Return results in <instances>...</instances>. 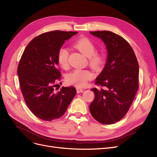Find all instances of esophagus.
Wrapping results in <instances>:
<instances>
[{
    "instance_id": "1",
    "label": "esophagus",
    "mask_w": 157,
    "mask_h": 157,
    "mask_svg": "<svg viewBox=\"0 0 157 157\" xmlns=\"http://www.w3.org/2000/svg\"><path fill=\"white\" fill-rule=\"evenodd\" d=\"M76 91H77V93H82L83 92L84 90L83 88H76Z\"/></svg>"
}]
</instances>
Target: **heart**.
<instances>
[{
    "label": "heart",
    "instance_id": "b5f03b06",
    "mask_svg": "<svg viewBox=\"0 0 157 157\" xmlns=\"http://www.w3.org/2000/svg\"><path fill=\"white\" fill-rule=\"evenodd\" d=\"M74 46L86 57L89 58V62L94 69H99L105 63V58L103 53L95 52V47L91 40L87 38H80L74 43ZM69 51L66 47L60 48L58 52V62L63 69L68 66ZM92 72L86 69H78L67 75V81L71 85L79 87L85 86L88 81L93 78Z\"/></svg>",
    "mask_w": 157,
    "mask_h": 157
}]
</instances>
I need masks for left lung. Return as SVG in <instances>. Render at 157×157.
Returning a JSON list of instances; mask_svg holds the SVG:
<instances>
[{"instance_id":"1","label":"left lung","mask_w":157,"mask_h":157,"mask_svg":"<svg viewBox=\"0 0 157 157\" xmlns=\"http://www.w3.org/2000/svg\"><path fill=\"white\" fill-rule=\"evenodd\" d=\"M104 42L107 57L95 84L105 89L92 88L94 100L90 105L92 117L100 123L111 124L123 118L139 88V67L127 41L111 31H91Z\"/></svg>"}]
</instances>
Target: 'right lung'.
I'll use <instances>...</instances> for the list:
<instances>
[{
    "label": "right lung",
    "mask_w": 157,
    "mask_h": 157,
    "mask_svg": "<svg viewBox=\"0 0 157 157\" xmlns=\"http://www.w3.org/2000/svg\"><path fill=\"white\" fill-rule=\"evenodd\" d=\"M77 32L54 31L42 34L27 45L18 66L20 88L31 112L44 121L62 117L66 112L76 90L74 86L54 90L60 79L58 70V52L65 40Z\"/></svg>",
    "instance_id": "add662e5"
}]
</instances>
